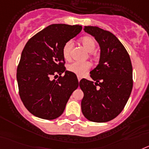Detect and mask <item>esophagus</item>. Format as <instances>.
Wrapping results in <instances>:
<instances>
[{
    "mask_svg": "<svg viewBox=\"0 0 149 149\" xmlns=\"http://www.w3.org/2000/svg\"><path fill=\"white\" fill-rule=\"evenodd\" d=\"M77 78H78V81H79V82L80 80H81V79H82V78H81V76H77Z\"/></svg>",
    "mask_w": 149,
    "mask_h": 149,
    "instance_id": "esophagus-1",
    "label": "esophagus"
}]
</instances>
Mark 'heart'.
<instances>
[{
    "label": "heart",
    "instance_id": "obj_1",
    "mask_svg": "<svg viewBox=\"0 0 149 149\" xmlns=\"http://www.w3.org/2000/svg\"><path fill=\"white\" fill-rule=\"evenodd\" d=\"M80 41L88 52H92L93 51H94L97 43L95 40L92 37L86 36V37H82ZM72 47H73V41L72 40L67 41L62 47V55L65 60H69L70 58ZM90 67L91 64L88 62L73 61L67 65V70L77 75V76H81L85 74V72L90 69Z\"/></svg>",
    "mask_w": 149,
    "mask_h": 149
}]
</instances>
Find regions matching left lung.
<instances>
[{
  "label": "left lung",
  "mask_w": 149,
  "mask_h": 149,
  "mask_svg": "<svg viewBox=\"0 0 149 149\" xmlns=\"http://www.w3.org/2000/svg\"><path fill=\"white\" fill-rule=\"evenodd\" d=\"M84 31L95 38L100 47L98 65L90 72L95 82L82 79V112L93 122L111 121L125 108L133 88V68L129 54L113 33L96 26Z\"/></svg>",
  "instance_id": "left-lung-1"
}]
</instances>
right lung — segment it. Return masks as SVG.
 <instances>
[{
  "label": "right lung",
  "instance_id": "1",
  "mask_svg": "<svg viewBox=\"0 0 149 149\" xmlns=\"http://www.w3.org/2000/svg\"><path fill=\"white\" fill-rule=\"evenodd\" d=\"M82 29L79 24H51L36 33L24 46L16 78L21 100L33 116L46 120L58 118L78 88L76 74L66 70L62 47ZM56 74L60 76L52 80Z\"/></svg>",
  "mask_w": 149,
  "mask_h": 149
}]
</instances>
